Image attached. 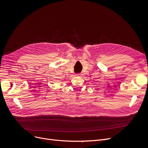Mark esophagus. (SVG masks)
Returning a JSON list of instances; mask_svg holds the SVG:
<instances>
[{"label":"esophagus","mask_w":148,"mask_h":148,"mask_svg":"<svg viewBox=\"0 0 148 148\" xmlns=\"http://www.w3.org/2000/svg\"><path fill=\"white\" fill-rule=\"evenodd\" d=\"M76 76H81V73H78V74H76Z\"/></svg>","instance_id":"34e87169"}]
</instances>
